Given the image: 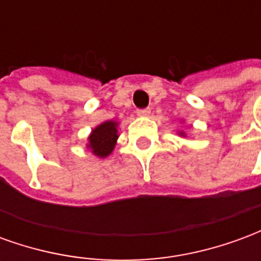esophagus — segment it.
<instances>
[{"label":"esophagus","mask_w":261,"mask_h":261,"mask_svg":"<svg viewBox=\"0 0 261 261\" xmlns=\"http://www.w3.org/2000/svg\"><path fill=\"white\" fill-rule=\"evenodd\" d=\"M149 113H151V109H140V110H137V114L138 116H149Z\"/></svg>","instance_id":"34e87169"}]
</instances>
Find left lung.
<instances>
[{"label": "left lung", "instance_id": "1", "mask_svg": "<svg viewBox=\"0 0 261 261\" xmlns=\"http://www.w3.org/2000/svg\"><path fill=\"white\" fill-rule=\"evenodd\" d=\"M179 134H180L181 137H185V133H183V131H181V133H179Z\"/></svg>", "mask_w": 261, "mask_h": 261}]
</instances>
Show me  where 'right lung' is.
<instances>
[{
  "mask_svg": "<svg viewBox=\"0 0 261 261\" xmlns=\"http://www.w3.org/2000/svg\"><path fill=\"white\" fill-rule=\"evenodd\" d=\"M117 125V121L109 120L92 130L91 136L88 137V148H91L93 155L99 158H106L112 153L119 138Z\"/></svg>",
  "mask_w": 261,
  "mask_h": 261,
  "instance_id": "right-lung-1",
  "label": "right lung"
}]
</instances>
